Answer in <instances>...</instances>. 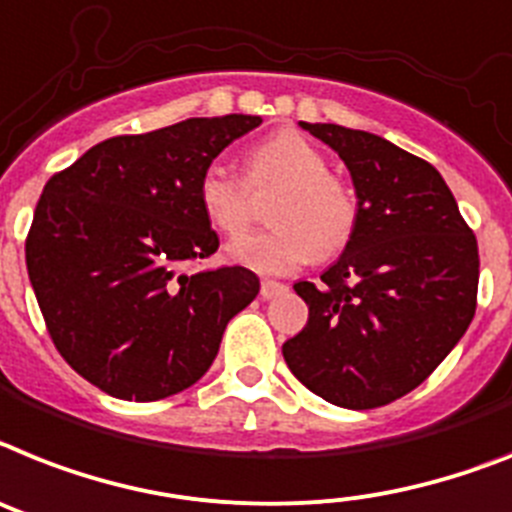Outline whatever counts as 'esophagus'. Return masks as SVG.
<instances>
[{"mask_svg": "<svg viewBox=\"0 0 512 512\" xmlns=\"http://www.w3.org/2000/svg\"><path fill=\"white\" fill-rule=\"evenodd\" d=\"M283 291H289L286 283H278V281H263L260 283V296L263 299H273V296H281Z\"/></svg>", "mask_w": 512, "mask_h": 512, "instance_id": "esophagus-1", "label": "esophagus"}]
</instances>
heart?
<instances>
[{
    "label": "heart",
    "mask_w": 512,
    "mask_h": 512,
    "mask_svg": "<svg viewBox=\"0 0 512 512\" xmlns=\"http://www.w3.org/2000/svg\"><path fill=\"white\" fill-rule=\"evenodd\" d=\"M328 158L299 132L283 130L249 150L247 181L252 190L283 187L273 205V229L252 231L229 244L236 265L283 276L317 255H336L356 229L359 205L351 187L328 174ZM197 200L213 229L239 234L252 216L244 179L223 163H210L197 182Z\"/></svg>",
    "instance_id": "heart-1"
}]
</instances>
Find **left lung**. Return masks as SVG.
Instances as JSON below:
<instances>
[{
  "label": "left lung",
  "instance_id": "obj_1",
  "mask_svg": "<svg viewBox=\"0 0 512 512\" xmlns=\"http://www.w3.org/2000/svg\"><path fill=\"white\" fill-rule=\"evenodd\" d=\"M346 163L359 218L322 283H294L309 307L283 359L341 409H377L422 385L476 312L479 249L432 163L341 124L299 122Z\"/></svg>",
  "mask_w": 512,
  "mask_h": 512
}]
</instances>
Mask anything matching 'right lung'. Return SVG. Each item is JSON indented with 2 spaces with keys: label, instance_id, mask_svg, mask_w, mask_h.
I'll list each match as a JSON object with an SVG mask.
<instances>
[{
  "label": "right lung",
  "instance_id": "obj_1",
  "mask_svg": "<svg viewBox=\"0 0 512 512\" xmlns=\"http://www.w3.org/2000/svg\"><path fill=\"white\" fill-rule=\"evenodd\" d=\"M260 124L226 114L111 137L46 182L25 242L30 286L64 362L103 393L161 401L195 385L260 291L239 265L187 273L218 249L197 182Z\"/></svg>",
  "mask_w": 512,
  "mask_h": 512
}]
</instances>
